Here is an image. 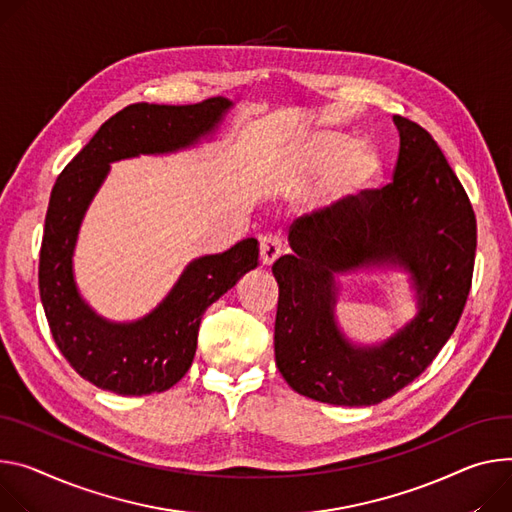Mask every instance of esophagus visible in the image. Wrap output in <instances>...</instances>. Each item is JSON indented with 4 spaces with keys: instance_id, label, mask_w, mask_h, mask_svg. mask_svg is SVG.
I'll return each instance as SVG.
<instances>
[{
    "instance_id": "1",
    "label": "esophagus",
    "mask_w": 512,
    "mask_h": 512,
    "mask_svg": "<svg viewBox=\"0 0 512 512\" xmlns=\"http://www.w3.org/2000/svg\"><path fill=\"white\" fill-rule=\"evenodd\" d=\"M282 255V239L277 235H263L259 241V257L263 265H271Z\"/></svg>"
}]
</instances>
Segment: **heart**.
I'll return each instance as SVG.
<instances>
[{
  "label": "heart",
  "instance_id": "obj_1",
  "mask_svg": "<svg viewBox=\"0 0 512 512\" xmlns=\"http://www.w3.org/2000/svg\"><path fill=\"white\" fill-rule=\"evenodd\" d=\"M302 155L314 171H331V181L341 192L363 188L378 173L376 153L339 130H318L310 134L302 145Z\"/></svg>",
  "mask_w": 512,
  "mask_h": 512
}]
</instances>
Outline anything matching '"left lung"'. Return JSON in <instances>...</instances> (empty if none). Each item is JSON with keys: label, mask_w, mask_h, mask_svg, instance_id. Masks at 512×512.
<instances>
[{"label": "left lung", "mask_w": 512, "mask_h": 512, "mask_svg": "<svg viewBox=\"0 0 512 512\" xmlns=\"http://www.w3.org/2000/svg\"><path fill=\"white\" fill-rule=\"evenodd\" d=\"M394 179L329 210L298 218L292 255L271 267L280 286L275 365L302 396L339 406L378 404L416 380L455 331L466 306L476 214L433 136L394 116ZM398 262L413 273L419 314L382 348H353L334 324L332 273Z\"/></svg>", "instance_id": "1"}]
</instances>
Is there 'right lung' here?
<instances>
[{"label":"right lung","instance_id":"right-lung-1","mask_svg":"<svg viewBox=\"0 0 512 512\" xmlns=\"http://www.w3.org/2000/svg\"><path fill=\"white\" fill-rule=\"evenodd\" d=\"M230 108L226 98L194 106L132 104L106 120L57 177L38 261V286L53 339L77 374L122 396L165 392L190 369L202 314L257 267L255 239L192 261L169 296L143 320L100 318L73 282V249L81 218L110 163L141 153H167L198 143Z\"/></svg>","mask_w":512,"mask_h":512}]
</instances>
